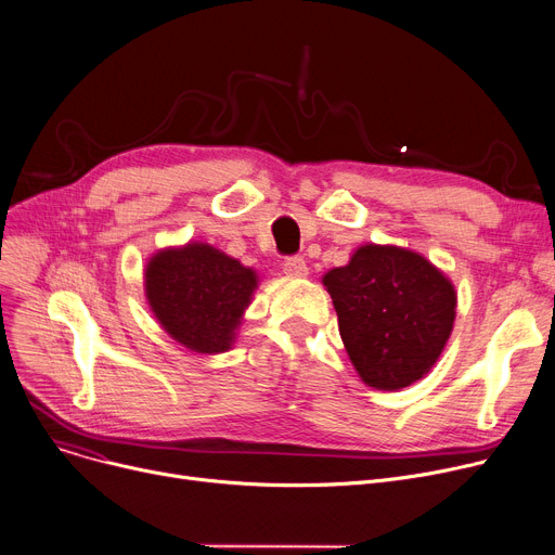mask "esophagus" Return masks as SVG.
<instances>
[{
	"label": "esophagus",
	"instance_id": "obj_1",
	"mask_svg": "<svg viewBox=\"0 0 555 555\" xmlns=\"http://www.w3.org/2000/svg\"><path fill=\"white\" fill-rule=\"evenodd\" d=\"M282 269H284V273H288V275H293V278H305V275L309 273V269H307V262H305L302 257H298V255L284 257Z\"/></svg>",
	"mask_w": 555,
	"mask_h": 555
}]
</instances>
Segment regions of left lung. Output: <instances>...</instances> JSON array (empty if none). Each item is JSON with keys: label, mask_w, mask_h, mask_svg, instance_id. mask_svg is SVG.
Returning <instances> with one entry per match:
<instances>
[{"label": "left lung", "mask_w": 555, "mask_h": 555, "mask_svg": "<svg viewBox=\"0 0 555 555\" xmlns=\"http://www.w3.org/2000/svg\"><path fill=\"white\" fill-rule=\"evenodd\" d=\"M322 284L351 363L370 387L401 389L433 370L452 332L457 293L426 257L365 244Z\"/></svg>", "instance_id": "1"}]
</instances>
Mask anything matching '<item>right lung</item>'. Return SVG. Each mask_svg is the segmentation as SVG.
<instances>
[{
	"label": "right lung",
	"instance_id": "add662e5",
	"mask_svg": "<svg viewBox=\"0 0 555 555\" xmlns=\"http://www.w3.org/2000/svg\"><path fill=\"white\" fill-rule=\"evenodd\" d=\"M255 288L253 269L199 242L160 250L145 267L152 313L177 343L197 353L231 349Z\"/></svg>",
	"mask_w": 555,
	"mask_h": 555
}]
</instances>
